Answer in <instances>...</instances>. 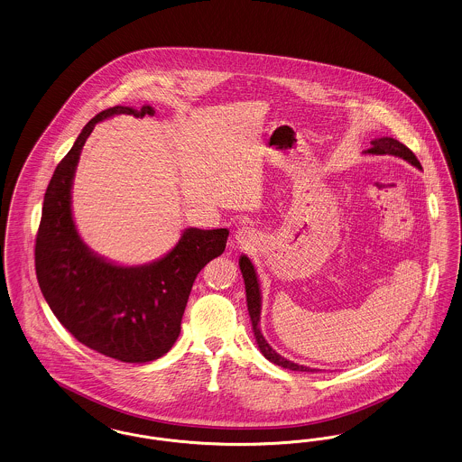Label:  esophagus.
<instances>
[{
  "instance_id": "obj_1",
  "label": "esophagus",
  "mask_w": 462,
  "mask_h": 462,
  "mask_svg": "<svg viewBox=\"0 0 462 462\" xmlns=\"http://www.w3.org/2000/svg\"><path fill=\"white\" fill-rule=\"evenodd\" d=\"M235 238H236V243L240 245L241 248H246V246H250V245L255 241L257 235H255V229H254V227H250V226H241V227L236 229Z\"/></svg>"
}]
</instances>
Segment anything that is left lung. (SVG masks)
<instances>
[{
  "mask_svg": "<svg viewBox=\"0 0 462 462\" xmlns=\"http://www.w3.org/2000/svg\"><path fill=\"white\" fill-rule=\"evenodd\" d=\"M371 148L365 150V153H371V155H393V157H399L403 159L405 162H409L411 165L421 169V163L416 159V155L405 146L402 144L401 141L393 140V138H388V136H383L378 140L371 141ZM240 269L241 274H243V280H245V290H246V305H248V314H250V321H252V328H254V335H255V340L257 345L261 348L263 357L267 361L274 362L276 365H282L284 369H290V371H307V373H312L316 369H310L307 365H299L295 362L288 361L282 357L276 350H273V346L267 343V340L263 338L262 335L261 326V288H259V282H257V273L252 265L250 259L246 255H241L240 257Z\"/></svg>",
  "mask_w": 462,
  "mask_h": 462,
  "instance_id": "1",
  "label": "left lung"
}]
</instances>
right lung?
Returning a JSON list of instances; mask_svg holds the SVG:
<instances>
[{"instance_id": "1", "label": "right lung", "mask_w": 462, "mask_h": 462, "mask_svg": "<svg viewBox=\"0 0 462 462\" xmlns=\"http://www.w3.org/2000/svg\"><path fill=\"white\" fill-rule=\"evenodd\" d=\"M119 114L143 119L155 110L117 105L84 125L44 193L36 276L44 300L76 340L106 357L143 364L159 359L178 340L195 278L224 252L229 231L189 227L165 257L136 267L105 261L82 243L70 208L80 150L97 122Z\"/></svg>"}]
</instances>
